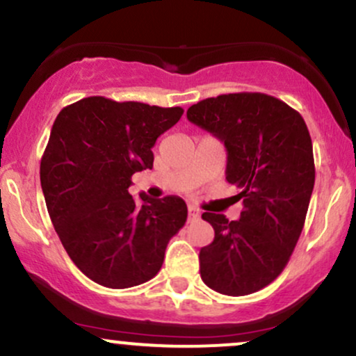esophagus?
I'll return each mask as SVG.
<instances>
[{
  "label": "esophagus",
  "mask_w": 356,
  "mask_h": 356,
  "mask_svg": "<svg viewBox=\"0 0 356 356\" xmlns=\"http://www.w3.org/2000/svg\"><path fill=\"white\" fill-rule=\"evenodd\" d=\"M199 216H201V212H199L197 207L189 206V209H187V218H189V220H195V219H199Z\"/></svg>",
  "instance_id": "1"
}]
</instances>
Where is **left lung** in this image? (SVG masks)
I'll list each match as a JSON object with an SVG mask.
<instances>
[{
    "label": "left lung",
    "mask_w": 356,
    "mask_h": 356,
    "mask_svg": "<svg viewBox=\"0 0 356 356\" xmlns=\"http://www.w3.org/2000/svg\"><path fill=\"white\" fill-rule=\"evenodd\" d=\"M187 118L224 142L226 179L243 202L239 220L202 214L214 241L199 252L201 277L220 295H251L283 273L303 231L314 186L308 127L300 112L259 92L201 100Z\"/></svg>",
    "instance_id": "obj_1"
}]
</instances>
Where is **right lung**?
Wrapping results in <instances>:
<instances>
[{
    "instance_id": "right-lung-1",
    "label": "right lung",
    "mask_w": 356,
    "mask_h": 356,
    "mask_svg": "<svg viewBox=\"0 0 356 356\" xmlns=\"http://www.w3.org/2000/svg\"><path fill=\"white\" fill-rule=\"evenodd\" d=\"M181 107L87 97L53 124L40 181L56 234L75 266L105 288L142 284L161 271L165 248L187 220L177 195L138 204L132 175L152 169V147Z\"/></svg>"
}]
</instances>
